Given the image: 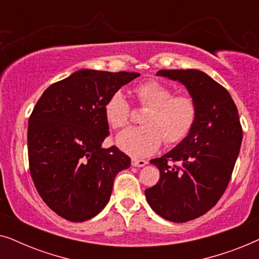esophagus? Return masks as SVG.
Segmentation results:
<instances>
[{
    "label": "esophagus",
    "instance_id": "esophagus-1",
    "mask_svg": "<svg viewBox=\"0 0 259 259\" xmlns=\"http://www.w3.org/2000/svg\"><path fill=\"white\" fill-rule=\"evenodd\" d=\"M146 164L147 161L144 160V159H136V158L132 159V166H134V167H144Z\"/></svg>",
    "mask_w": 259,
    "mask_h": 259
}]
</instances>
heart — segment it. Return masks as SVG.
Listing matches in <instances>:
<instances>
[{
  "instance_id": "b5f03b06",
  "label": "heart",
  "mask_w": 259,
  "mask_h": 259,
  "mask_svg": "<svg viewBox=\"0 0 259 259\" xmlns=\"http://www.w3.org/2000/svg\"><path fill=\"white\" fill-rule=\"evenodd\" d=\"M134 93L148 109L143 115L144 126L128 127L115 138L120 150L134 158L147 157L158 151L162 143L178 144L191 132L197 119V105L187 95L172 97V91L159 81H147ZM107 122L120 128L128 122L130 105L122 91H115L104 107Z\"/></svg>"
}]
</instances>
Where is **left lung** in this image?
<instances>
[{
	"instance_id": "left-lung-1",
	"label": "left lung",
	"mask_w": 259,
	"mask_h": 259,
	"mask_svg": "<svg viewBox=\"0 0 259 259\" xmlns=\"http://www.w3.org/2000/svg\"><path fill=\"white\" fill-rule=\"evenodd\" d=\"M157 75L184 84L198 112L185 139L150 161L160 178L145 196L160 217L185 223L206 213L224 193L239 154L242 126L231 95L206 73L161 69Z\"/></svg>"
}]
</instances>
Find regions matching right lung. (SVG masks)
<instances>
[{"label": "right lung", "instance_id": "right-lung-1", "mask_svg": "<svg viewBox=\"0 0 259 259\" xmlns=\"http://www.w3.org/2000/svg\"><path fill=\"white\" fill-rule=\"evenodd\" d=\"M134 72L79 69L53 83L35 105L28 122V158L38 194L55 213L84 222L104 210L115 176L131 166L108 136L104 107Z\"/></svg>", "mask_w": 259, "mask_h": 259}]
</instances>
